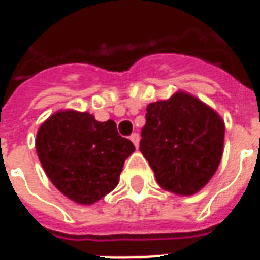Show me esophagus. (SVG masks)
<instances>
[{
	"label": "esophagus",
	"mask_w": 260,
	"mask_h": 260,
	"mask_svg": "<svg viewBox=\"0 0 260 260\" xmlns=\"http://www.w3.org/2000/svg\"><path fill=\"white\" fill-rule=\"evenodd\" d=\"M131 141L134 142L135 147H139V141H141V138H139V134H132V135H131Z\"/></svg>",
	"instance_id": "1"
}]
</instances>
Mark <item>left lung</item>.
<instances>
[{
  "instance_id": "obj_1",
  "label": "left lung",
  "mask_w": 260,
  "mask_h": 260,
  "mask_svg": "<svg viewBox=\"0 0 260 260\" xmlns=\"http://www.w3.org/2000/svg\"><path fill=\"white\" fill-rule=\"evenodd\" d=\"M141 152L164 191L195 195L212 180L223 156V118L186 91L146 107Z\"/></svg>"
}]
</instances>
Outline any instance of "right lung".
<instances>
[{"label": "right lung", "mask_w": 260, "mask_h": 260, "mask_svg": "<svg viewBox=\"0 0 260 260\" xmlns=\"http://www.w3.org/2000/svg\"><path fill=\"white\" fill-rule=\"evenodd\" d=\"M134 150L113 119L100 122L93 114L71 108L50 115L36 135L37 156L47 177L79 205H93L113 191Z\"/></svg>", "instance_id": "add662e5"}]
</instances>
